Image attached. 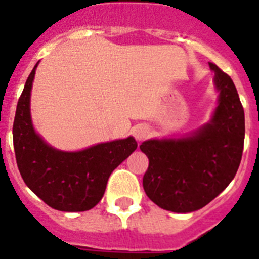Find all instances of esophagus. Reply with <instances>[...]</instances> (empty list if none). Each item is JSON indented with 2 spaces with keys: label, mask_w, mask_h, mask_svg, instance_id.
<instances>
[{
  "label": "esophagus",
  "mask_w": 259,
  "mask_h": 259,
  "mask_svg": "<svg viewBox=\"0 0 259 259\" xmlns=\"http://www.w3.org/2000/svg\"><path fill=\"white\" fill-rule=\"evenodd\" d=\"M148 135H149V130L146 125H137L134 130V136L137 141L145 140Z\"/></svg>",
  "instance_id": "34e87169"
}]
</instances>
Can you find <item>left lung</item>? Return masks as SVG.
Wrapping results in <instances>:
<instances>
[{"mask_svg":"<svg viewBox=\"0 0 259 259\" xmlns=\"http://www.w3.org/2000/svg\"><path fill=\"white\" fill-rule=\"evenodd\" d=\"M218 106L209 123L182 139L148 140L143 179L146 196L159 207L192 212L206 206L235 178L245 137V116L232 79L214 63Z\"/></svg>","mask_w":259,"mask_h":259,"instance_id":"left-lung-1","label":"left lung"}]
</instances>
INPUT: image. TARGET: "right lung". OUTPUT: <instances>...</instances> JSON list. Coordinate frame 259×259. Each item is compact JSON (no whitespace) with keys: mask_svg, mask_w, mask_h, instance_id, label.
<instances>
[{"mask_svg":"<svg viewBox=\"0 0 259 259\" xmlns=\"http://www.w3.org/2000/svg\"><path fill=\"white\" fill-rule=\"evenodd\" d=\"M31 71L15 111L13 140L23 180L36 196L59 211H85L95 207L114 170L137 148L134 137L97 144L80 152H61L35 132L29 111Z\"/></svg>","mask_w":259,"mask_h":259,"instance_id":"right-lung-1","label":"right lung"}]
</instances>
